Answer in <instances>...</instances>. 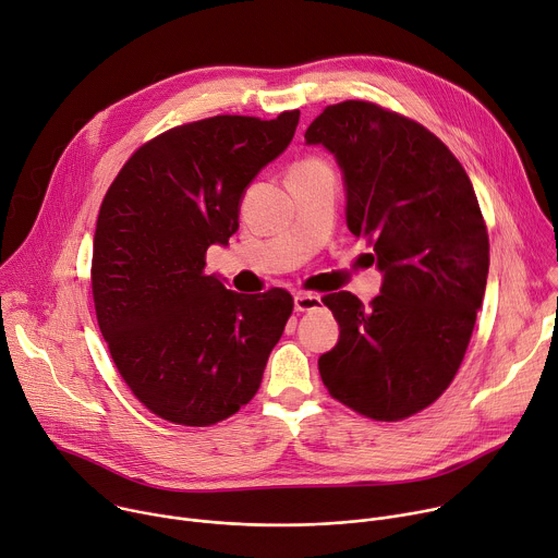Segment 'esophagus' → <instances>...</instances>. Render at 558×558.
<instances>
[{"mask_svg":"<svg viewBox=\"0 0 558 558\" xmlns=\"http://www.w3.org/2000/svg\"><path fill=\"white\" fill-rule=\"evenodd\" d=\"M293 307H295V312H314L320 307V295L298 291L293 295Z\"/></svg>","mask_w":558,"mask_h":558,"instance_id":"obj_1","label":"esophagus"}]
</instances>
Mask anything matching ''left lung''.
Instances as JSON below:
<instances>
[{"label":"left lung","instance_id":"obj_1","mask_svg":"<svg viewBox=\"0 0 558 558\" xmlns=\"http://www.w3.org/2000/svg\"><path fill=\"white\" fill-rule=\"evenodd\" d=\"M305 140L336 156L347 227L385 274L367 307L349 291L323 298L340 338L320 378L361 416L404 421L451 385L476 325L489 238L474 186L429 129L365 99L329 105Z\"/></svg>","mask_w":558,"mask_h":558}]
</instances>
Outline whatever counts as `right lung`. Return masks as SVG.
<instances>
[{"label": "right lung", "instance_id": "obj_1", "mask_svg": "<svg viewBox=\"0 0 558 558\" xmlns=\"http://www.w3.org/2000/svg\"><path fill=\"white\" fill-rule=\"evenodd\" d=\"M300 111L214 116L144 142L99 207L90 289L111 359L144 408L209 427L256 396L293 312L284 289L242 295L205 274L240 199L289 146Z\"/></svg>", "mask_w": 558, "mask_h": 558}]
</instances>
